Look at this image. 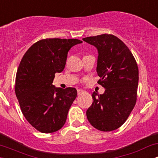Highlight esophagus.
I'll use <instances>...</instances> for the list:
<instances>
[{
    "mask_svg": "<svg viewBox=\"0 0 158 158\" xmlns=\"http://www.w3.org/2000/svg\"><path fill=\"white\" fill-rule=\"evenodd\" d=\"M83 92V90H81V89H77V94H78V95H80V94L82 93Z\"/></svg>",
    "mask_w": 158,
    "mask_h": 158,
    "instance_id": "1",
    "label": "esophagus"
}]
</instances>
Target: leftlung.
Returning <instances> with one entry per match:
<instances>
[{
	"instance_id": "8db88e82",
	"label": "left lung",
	"mask_w": 158,
	"mask_h": 158,
	"mask_svg": "<svg viewBox=\"0 0 158 158\" xmlns=\"http://www.w3.org/2000/svg\"><path fill=\"white\" fill-rule=\"evenodd\" d=\"M82 40L97 49L98 83L106 89L103 94H92L87 118L99 131H113L126 122L135 106L138 67L128 47L116 36L102 34Z\"/></svg>"
}]
</instances>
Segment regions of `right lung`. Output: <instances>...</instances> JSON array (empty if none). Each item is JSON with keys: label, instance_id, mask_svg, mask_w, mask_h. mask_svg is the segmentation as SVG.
<instances>
[{"label": "right lung", "instance_id": "add662e5", "mask_svg": "<svg viewBox=\"0 0 158 158\" xmlns=\"http://www.w3.org/2000/svg\"><path fill=\"white\" fill-rule=\"evenodd\" d=\"M78 39H47L32 44L23 55L15 78V94L21 111L30 125L42 133L62 128L77 96L74 88L62 89L52 85L61 73L72 47Z\"/></svg>", "mask_w": 158, "mask_h": 158}]
</instances>
